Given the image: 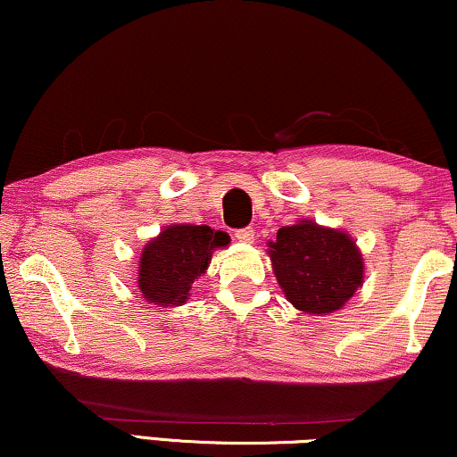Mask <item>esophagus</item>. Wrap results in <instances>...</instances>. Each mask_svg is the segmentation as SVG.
<instances>
[{
  "mask_svg": "<svg viewBox=\"0 0 457 457\" xmlns=\"http://www.w3.org/2000/svg\"><path fill=\"white\" fill-rule=\"evenodd\" d=\"M235 239L241 243H252L253 241V228L245 227V228H237L235 230Z\"/></svg>",
  "mask_w": 457,
  "mask_h": 457,
  "instance_id": "esophagus-1",
  "label": "esophagus"
}]
</instances>
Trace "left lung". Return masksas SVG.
I'll return each instance as SVG.
<instances>
[{
  "instance_id": "1",
  "label": "left lung",
  "mask_w": 457,
  "mask_h": 457,
  "mask_svg": "<svg viewBox=\"0 0 457 457\" xmlns=\"http://www.w3.org/2000/svg\"><path fill=\"white\" fill-rule=\"evenodd\" d=\"M270 260L286 298L311 315L337 311L363 283V258L351 237L311 220L277 230Z\"/></svg>"
}]
</instances>
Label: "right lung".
<instances>
[{
	"mask_svg": "<svg viewBox=\"0 0 457 457\" xmlns=\"http://www.w3.org/2000/svg\"><path fill=\"white\" fill-rule=\"evenodd\" d=\"M228 235L210 227L174 224L145 247L138 270L140 292L153 304H180L201 272H205L214 247L227 245Z\"/></svg>",
	"mask_w": 457,
	"mask_h": 457,
	"instance_id": "right-lung-1",
	"label": "right lung"
}]
</instances>
